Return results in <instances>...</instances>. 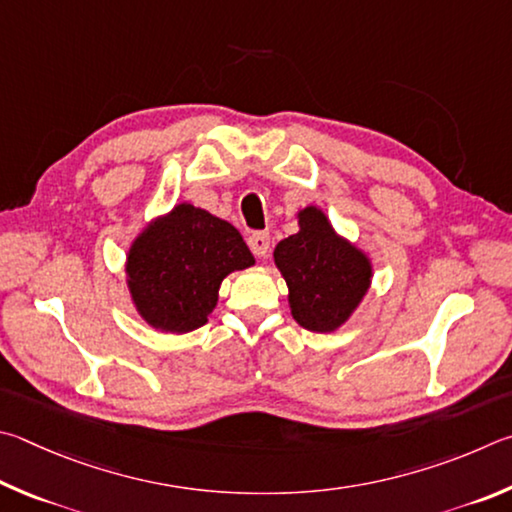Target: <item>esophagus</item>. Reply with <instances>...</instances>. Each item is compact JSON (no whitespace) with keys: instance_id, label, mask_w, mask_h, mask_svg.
<instances>
[{"instance_id":"34e87169","label":"esophagus","mask_w":512,"mask_h":512,"mask_svg":"<svg viewBox=\"0 0 512 512\" xmlns=\"http://www.w3.org/2000/svg\"><path fill=\"white\" fill-rule=\"evenodd\" d=\"M247 242H249V249L254 251V256H258V258H263L267 251H270V236H267L265 231L251 233Z\"/></svg>"}]
</instances>
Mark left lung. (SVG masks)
Here are the masks:
<instances>
[{
	"label": "left lung",
	"mask_w": 512,
	"mask_h": 512,
	"mask_svg": "<svg viewBox=\"0 0 512 512\" xmlns=\"http://www.w3.org/2000/svg\"><path fill=\"white\" fill-rule=\"evenodd\" d=\"M274 263L288 283L292 317L312 333L344 326L371 288V258L339 236L317 206L299 211V231L281 240Z\"/></svg>",
	"instance_id": "obj_1"
}]
</instances>
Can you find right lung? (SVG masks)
I'll list each match as a JSON object with an SVG mask.
<instances>
[{
  "instance_id": "1",
  "label": "right lung",
  "mask_w": 512,
  "mask_h": 512,
  "mask_svg": "<svg viewBox=\"0 0 512 512\" xmlns=\"http://www.w3.org/2000/svg\"><path fill=\"white\" fill-rule=\"evenodd\" d=\"M254 263L233 224L182 202L134 238L125 274L141 319L182 335L209 321L224 276Z\"/></svg>"
}]
</instances>
